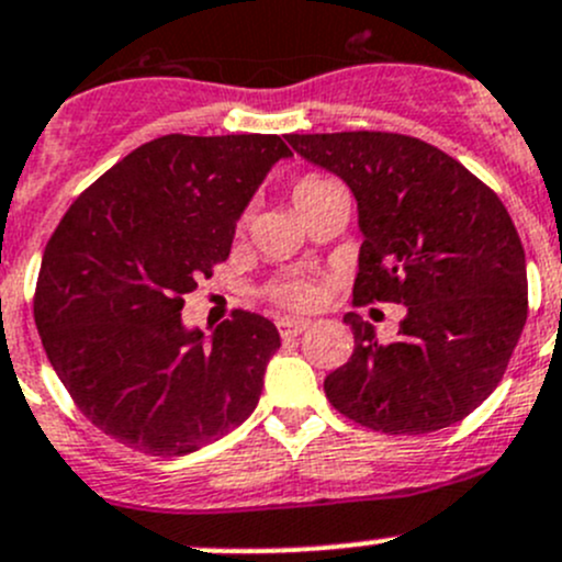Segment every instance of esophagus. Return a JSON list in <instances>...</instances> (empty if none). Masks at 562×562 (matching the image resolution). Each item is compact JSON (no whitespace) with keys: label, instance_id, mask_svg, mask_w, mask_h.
Masks as SVG:
<instances>
[{"label":"esophagus","instance_id":"obj_1","mask_svg":"<svg viewBox=\"0 0 562 562\" xmlns=\"http://www.w3.org/2000/svg\"><path fill=\"white\" fill-rule=\"evenodd\" d=\"M310 323L307 321H299V317H282V321H277V328H280V334L285 339L291 337H299L302 331H307Z\"/></svg>","mask_w":562,"mask_h":562}]
</instances>
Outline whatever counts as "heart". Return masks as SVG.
I'll list each match as a JSON object with an SVG mask.
<instances>
[{
  "mask_svg": "<svg viewBox=\"0 0 562 562\" xmlns=\"http://www.w3.org/2000/svg\"><path fill=\"white\" fill-rule=\"evenodd\" d=\"M328 187H337L331 179H326V176H317V173H307L302 176V179L293 184L291 190V198L293 203H296V209H302L304 203L310 201V198H315L317 192L328 190ZM274 299L277 302L288 304V307H296V310H304L313 304L315 299V291L313 285H307V282H299V280H291V282H280V285H274Z\"/></svg>",
  "mask_w": 562,
  "mask_h": 562,
  "instance_id": "1",
  "label": "heart"
}]
</instances>
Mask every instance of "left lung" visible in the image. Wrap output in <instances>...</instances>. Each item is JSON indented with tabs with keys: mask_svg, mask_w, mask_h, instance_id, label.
I'll use <instances>...</instances> for the list:
<instances>
[{
	"mask_svg": "<svg viewBox=\"0 0 562 562\" xmlns=\"http://www.w3.org/2000/svg\"><path fill=\"white\" fill-rule=\"evenodd\" d=\"M359 209L353 302L405 304L394 342L348 313L356 348L328 402L389 435L451 427L495 391L527 321V266L501 198L446 151L400 133L288 135Z\"/></svg>",
	"mask_w": 562,
	"mask_h": 562,
	"instance_id": "8db88e82",
	"label": "left lung"
}]
</instances>
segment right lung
Here are the masks:
<instances>
[{
  "label": "right lung",
  "instance_id": "obj_1",
  "mask_svg": "<svg viewBox=\"0 0 562 562\" xmlns=\"http://www.w3.org/2000/svg\"><path fill=\"white\" fill-rule=\"evenodd\" d=\"M285 157L280 135H162L56 225L37 277L40 339L83 416L119 443L190 454L258 405L274 323L239 310L206 337L181 307L228 258L247 203Z\"/></svg>",
  "mask_w": 562,
  "mask_h": 562
}]
</instances>
